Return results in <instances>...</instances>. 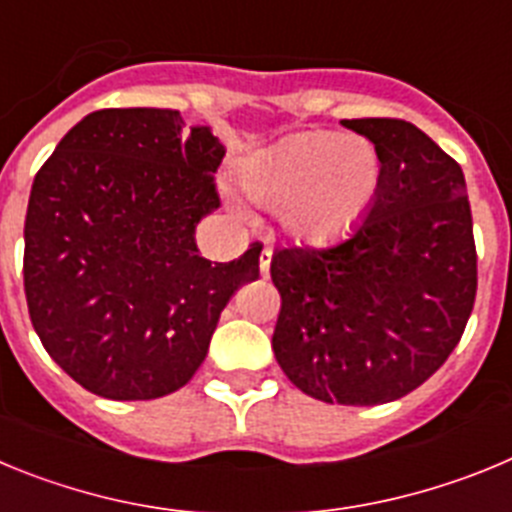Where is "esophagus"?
<instances>
[{"instance_id": "34e87169", "label": "esophagus", "mask_w": 512, "mask_h": 512, "mask_svg": "<svg viewBox=\"0 0 512 512\" xmlns=\"http://www.w3.org/2000/svg\"><path fill=\"white\" fill-rule=\"evenodd\" d=\"M259 269H261V277H269V269H271V248H261Z\"/></svg>"}]
</instances>
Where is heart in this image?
Masks as SVG:
<instances>
[{
  "mask_svg": "<svg viewBox=\"0 0 512 512\" xmlns=\"http://www.w3.org/2000/svg\"><path fill=\"white\" fill-rule=\"evenodd\" d=\"M241 184L253 202L279 207L292 241L323 246L351 233L372 210L382 161L359 135L305 130L248 158Z\"/></svg>",
  "mask_w": 512,
  "mask_h": 512,
  "instance_id": "heart-1",
  "label": "heart"
}]
</instances>
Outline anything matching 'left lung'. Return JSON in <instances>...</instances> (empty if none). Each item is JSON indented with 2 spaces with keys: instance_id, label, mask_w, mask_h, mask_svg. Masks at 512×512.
<instances>
[{
  "instance_id": "obj_1",
  "label": "left lung",
  "mask_w": 512,
  "mask_h": 512,
  "mask_svg": "<svg viewBox=\"0 0 512 512\" xmlns=\"http://www.w3.org/2000/svg\"><path fill=\"white\" fill-rule=\"evenodd\" d=\"M374 143L372 210L323 248H279L271 348L289 382L338 405L400 400L459 343L477 295L464 171L413 122L341 120Z\"/></svg>"
}]
</instances>
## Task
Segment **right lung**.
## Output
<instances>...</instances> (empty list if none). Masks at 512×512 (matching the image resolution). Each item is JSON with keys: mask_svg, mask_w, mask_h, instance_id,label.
I'll return each instance as SVG.
<instances>
[{"mask_svg": "<svg viewBox=\"0 0 512 512\" xmlns=\"http://www.w3.org/2000/svg\"><path fill=\"white\" fill-rule=\"evenodd\" d=\"M225 146L179 110H97L33 182L25 295L51 359L107 400H156L194 377L261 246L212 264L194 228L217 210Z\"/></svg>", "mask_w": 512, "mask_h": 512, "instance_id": "1", "label": "right lung"}]
</instances>
